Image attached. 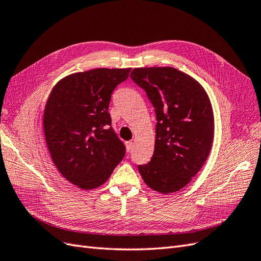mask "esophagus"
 <instances>
[{
  "label": "esophagus",
  "mask_w": 261,
  "mask_h": 261,
  "mask_svg": "<svg viewBox=\"0 0 261 261\" xmlns=\"http://www.w3.org/2000/svg\"><path fill=\"white\" fill-rule=\"evenodd\" d=\"M125 146H126V150H127V151H130L132 148H133V146H134L133 141H126V143H125Z\"/></svg>",
  "instance_id": "1"
}]
</instances>
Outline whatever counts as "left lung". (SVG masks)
I'll return each instance as SVG.
<instances>
[{"mask_svg":"<svg viewBox=\"0 0 261 261\" xmlns=\"http://www.w3.org/2000/svg\"><path fill=\"white\" fill-rule=\"evenodd\" d=\"M130 77L146 91L156 116L153 155L138 165L140 175L155 192H177L210 153L215 135L210 99L198 82L173 67L134 68Z\"/></svg>","mask_w":261,"mask_h":261,"instance_id":"left-lung-1","label":"left lung"}]
</instances>
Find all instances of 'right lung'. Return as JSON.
<instances>
[{
	"label": "right lung",
	"instance_id": "add662e5",
	"mask_svg": "<svg viewBox=\"0 0 261 261\" xmlns=\"http://www.w3.org/2000/svg\"><path fill=\"white\" fill-rule=\"evenodd\" d=\"M130 68H96L67 75L53 87L43 112V132L53 163L84 191L105 184L125 155L111 127L109 105Z\"/></svg>",
	"mask_w": 261,
	"mask_h": 261
}]
</instances>
